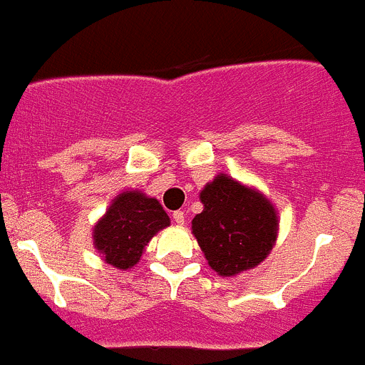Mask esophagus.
<instances>
[{"label": "esophagus", "mask_w": 365, "mask_h": 365, "mask_svg": "<svg viewBox=\"0 0 365 365\" xmlns=\"http://www.w3.org/2000/svg\"><path fill=\"white\" fill-rule=\"evenodd\" d=\"M173 220H175V223H178V225H183V222H185V216H183L182 211H176V212H173Z\"/></svg>", "instance_id": "1"}]
</instances>
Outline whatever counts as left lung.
Here are the masks:
<instances>
[{
    "label": "left lung",
    "mask_w": 365,
    "mask_h": 365,
    "mask_svg": "<svg viewBox=\"0 0 365 365\" xmlns=\"http://www.w3.org/2000/svg\"><path fill=\"white\" fill-rule=\"evenodd\" d=\"M200 200L203 211L192 218V235L212 271L236 277L267 258L277 242L278 216L260 190L218 175Z\"/></svg>",
    "instance_id": "obj_1"
}]
</instances>
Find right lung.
<instances>
[{"label": "right lung", "mask_w": 365, "mask_h": 365, "mask_svg": "<svg viewBox=\"0 0 365 365\" xmlns=\"http://www.w3.org/2000/svg\"><path fill=\"white\" fill-rule=\"evenodd\" d=\"M167 225L170 220L158 200L142 190H125L94 225V247L107 264L125 271L140 262L150 238Z\"/></svg>", "instance_id": "add662e5"}]
</instances>
